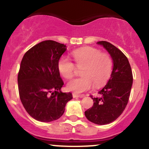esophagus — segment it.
<instances>
[{"mask_svg": "<svg viewBox=\"0 0 149 149\" xmlns=\"http://www.w3.org/2000/svg\"><path fill=\"white\" fill-rule=\"evenodd\" d=\"M84 95H78L76 93H73V98H76V97H84Z\"/></svg>", "mask_w": 149, "mask_h": 149, "instance_id": "esophagus-1", "label": "esophagus"}]
</instances>
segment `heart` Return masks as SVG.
Listing matches in <instances>:
<instances>
[{"instance_id":"1","label":"heart","mask_w":149,"mask_h":149,"mask_svg":"<svg viewBox=\"0 0 149 149\" xmlns=\"http://www.w3.org/2000/svg\"><path fill=\"white\" fill-rule=\"evenodd\" d=\"M71 56L76 66L81 68L80 78H73L66 85L68 91L81 93L88 91L94 85L100 88L108 81L112 71L113 62L108 54L101 53L93 47H85L73 51ZM59 73L65 78L73 76L76 67L66 56H62L58 63Z\"/></svg>"}]
</instances>
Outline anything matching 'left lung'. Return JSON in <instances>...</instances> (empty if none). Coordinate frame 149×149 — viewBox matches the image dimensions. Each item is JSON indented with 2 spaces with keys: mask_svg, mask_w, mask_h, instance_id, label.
I'll return each mask as SVG.
<instances>
[{
  "mask_svg": "<svg viewBox=\"0 0 149 149\" xmlns=\"http://www.w3.org/2000/svg\"><path fill=\"white\" fill-rule=\"evenodd\" d=\"M97 44L109 54L113 68L108 82L98 92V97H91L93 105L85 112V115L90 122L104 125L117 120L125 110L130 98L133 76L128 58L119 49L105 41Z\"/></svg>",
  "mask_w": 149,
  "mask_h": 149,
  "instance_id": "obj_1",
  "label": "left lung"
}]
</instances>
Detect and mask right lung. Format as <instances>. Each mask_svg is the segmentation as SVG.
<instances>
[{"instance_id":"obj_1","label":"right lung","mask_w":149,"mask_h":149,"mask_svg":"<svg viewBox=\"0 0 149 149\" xmlns=\"http://www.w3.org/2000/svg\"><path fill=\"white\" fill-rule=\"evenodd\" d=\"M66 46L52 40L37 44L24 54L17 76L19 98L29 115L49 122L63 115L71 93H62L58 63Z\"/></svg>"}]
</instances>
